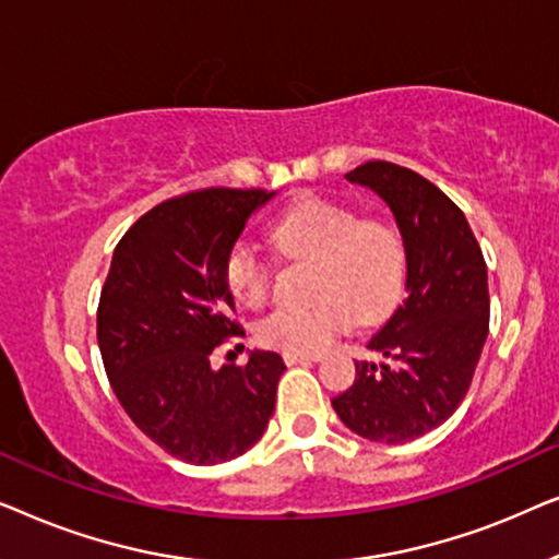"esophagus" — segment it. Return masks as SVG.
<instances>
[{"label": "esophagus", "mask_w": 559, "mask_h": 559, "mask_svg": "<svg viewBox=\"0 0 559 559\" xmlns=\"http://www.w3.org/2000/svg\"><path fill=\"white\" fill-rule=\"evenodd\" d=\"M312 361H320V356H308V354H285V364H287V366L312 364Z\"/></svg>", "instance_id": "esophagus-1"}]
</instances>
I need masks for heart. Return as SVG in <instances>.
<instances>
[{
	"mask_svg": "<svg viewBox=\"0 0 559 559\" xmlns=\"http://www.w3.org/2000/svg\"><path fill=\"white\" fill-rule=\"evenodd\" d=\"M270 241L282 257L316 262L308 310H277L257 328L264 346L285 354H320L346 333L354 320L377 323L394 308L404 280V243L384 221L358 218L346 205L320 195L295 201L270 226ZM226 285L247 308L266 302L270 264L249 243L226 257Z\"/></svg>",
	"mask_w": 559,
	"mask_h": 559,
	"instance_id": "obj_1",
	"label": "heart"
}]
</instances>
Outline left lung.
I'll return each mask as SVG.
<instances>
[{
    "mask_svg": "<svg viewBox=\"0 0 559 559\" xmlns=\"http://www.w3.org/2000/svg\"><path fill=\"white\" fill-rule=\"evenodd\" d=\"M346 180L394 213L407 297L369 341L386 361H356L331 404L348 430L400 445L440 427L468 392L488 335L486 262L463 211L423 175L377 159Z\"/></svg>",
    "mask_w": 559,
    "mask_h": 559,
    "instance_id": "8db88e82",
    "label": "left lung"
}]
</instances>
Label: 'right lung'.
Instances as JSON below:
<instances>
[{
	"label": "right lung",
	"mask_w": 559,
	"mask_h": 559,
	"mask_svg": "<svg viewBox=\"0 0 559 559\" xmlns=\"http://www.w3.org/2000/svg\"><path fill=\"white\" fill-rule=\"evenodd\" d=\"M274 193L209 188L165 201L114 249L96 338L106 377L132 423L193 465L239 457L266 430L285 361L254 348L247 366L213 369L231 320L226 257Z\"/></svg>",
	"instance_id": "add662e5"
}]
</instances>
